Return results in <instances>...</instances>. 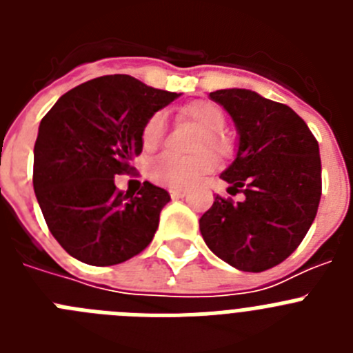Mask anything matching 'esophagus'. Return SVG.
I'll list each match as a JSON object with an SVG mask.
<instances>
[{"instance_id":"esophagus-1","label":"esophagus","mask_w":353,"mask_h":353,"mask_svg":"<svg viewBox=\"0 0 353 353\" xmlns=\"http://www.w3.org/2000/svg\"><path fill=\"white\" fill-rule=\"evenodd\" d=\"M170 194L173 199H180V198H185L187 191H183V189H171Z\"/></svg>"}]
</instances>
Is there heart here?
Masks as SVG:
<instances>
[{
	"label": "heart",
	"mask_w": 353,
	"mask_h": 353,
	"mask_svg": "<svg viewBox=\"0 0 353 353\" xmlns=\"http://www.w3.org/2000/svg\"><path fill=\"white\" fill-rule=\"evenodd\" d=\"M182 114L192 120L203 134L199 136L196 150H203L196 155L180 157L173 154H162L150 161L148 176L152 182L171 189H187L198 183L205 174L215 168V155L226 157L232 152V141L221 130L226 125V114L217 104L210 101H194L182 109ZM166 130V114L162 111L154 113L141 129V146L145 152H152L161 145Z\"/></svg>",
	"instance_id": "heart-1"
}]
</instances>
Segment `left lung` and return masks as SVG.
Wrapping results in <instances>:
<instances>
[{
    "label": "left lung",
    "mask_w": 353,
    "mask_h": 353,
    "mask_svg": "<svg viewBox=\"0 0 353 353\" xmlns=\"http://www.w3.org/2000/svg\"><path fill=\"white\" fill-rule=\"evenodd\" d=\"M232 114L239 152L221 174L232 196H215L199 232L214 254L244 272H263L292 254L316 217L322 196L318 141L292 108L251 90H217Z\"/></svg>",
    "instance_id": "left-lung-1"
}]
</instances>
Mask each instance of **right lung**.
Returning a JSON list of instances; mask_svg holds the SVG:
<instances>
[{"mask_svg": "<svg viewBox=\"0 0 353 353\" xmlns=\"http://www.w3.org/2000/svg\"><path fill=\"white\" fill-rule=\"evenodd\" d=\"M176 97L114 74L72 88L42 118L33 189L49 232L70 256L109 267L152 242L170 194L150 182L129 194L114 176L130 173L145 121Z\"/></svg>", "mask_w": 353, "mask_h": 353, "instance_id": "obj_1", "label": "right lung"}]
</instances>
